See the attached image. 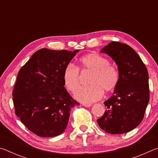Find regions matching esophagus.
I'll use <instances>...</instances> for the list:
<instances>
[{"instance_id":"obj_1","label":"esophagus","mask_w":158,"mask_h":158,"mask_svg":"<svg viewBox=\"0 0 158 158\" xmlns=\"http://www.w3.org/2000/svg\"><path fill=\"white\" fill-rule=\"evenodd\" d=\"M82 105L85 107H90V106H92V104H86V103H83Z\"/></svg>"}]
</instances>
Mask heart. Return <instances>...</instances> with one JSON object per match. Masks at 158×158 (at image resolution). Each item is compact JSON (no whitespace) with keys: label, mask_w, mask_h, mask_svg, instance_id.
I'll return each instance as SVG.
<instances>
[{"label":"heart","mask_w":158,"mask_h":158,"mask_svg":"<svg viewBox=\"0 0 158 158\" xmlns=\"http://www.w3.org/2000/svg\"><path fill=\"white\" fill-rule=\"evenodd\" d=\"M80 71L89 72L90 75L88 85L81 88L75 94V98L84 103L95 102L102 97L103 91L109 93L118 85L120 74L116 66L109 64L107 58L98 53H90L79 60ZM63 84L68 91L75 93L80 85L79 72L73 63H68L63 72Z\"/></svg>","instance_id":"1"}]
</instances>
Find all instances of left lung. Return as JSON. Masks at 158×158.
<instances>
[{
	"label": "left lung",
	"instance_id": "8db88e82",
	"mask_svg": "<svg viewBox=\"0 0 158 158\" xmlns=\"http://www.w3.org/2000/svg\"><path fill=\"white\" fill-rule=\"evenodd\" d=\"M101 52L117 64L120 81L114 95L104 102L107 109L97 122L107 133H126L143 118L150 98L148 70L139 56L126 44L113 41Z\"/></svg>",
	"mask_w": 158,
	"mask_h": 158
}]
</instances>
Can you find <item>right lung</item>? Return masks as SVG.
<instances>
[{
  "label": "right lung",
  "instance_id": "1",
  "mask_svg": "<svg viewBox=\"0 0 158 158\" xmlns=\"http://www.w3.org/2000/svg\"><path fill=\"white\" fill-rule=\"evenodd\" d=\"M78 52L43 48L19 71L12 91L15 114L39 137L61 135L68 125L71 108L79 105L63 81L64 68Z\"/></svg>",
  "mask_w": 158,
  "mask_h": 158
}]
</instances>
